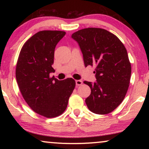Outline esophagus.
I'll list each match as a JSON object with an SVG mask.
<instances>
[{"label": "esophagus", "mask_w": 149, "mask_h": 149, "mask_svg": "<svg viewBox=\"0 0 149 149\" xmlns=\"http://www.w3.org/2000/svg\"><path fill=\"white\" fill-rule=\"evenodd\" d=\"M75 82H76V85H81L83 84V81H81V80H76V81H75Z\"/></svg>", "instance_id": "esophagus-1"}]
</instances>
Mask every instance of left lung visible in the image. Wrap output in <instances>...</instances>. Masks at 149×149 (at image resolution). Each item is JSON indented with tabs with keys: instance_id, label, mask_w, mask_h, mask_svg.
Returning <instances> with one entry per match:
<instances>
[{
	"instance_id": "obj_1",
	"label": "left lung",
	"mask_w": 149,
	"mask_h": 149,
	"mask_svg": "<svg viewBox=\"0 0 149 149\" xmlns=\"http://www.w3.org/2000/svg\"><path fill=\"white\" fill-rule=\"evenodd\" d=\"M72 38L80 47L85 66H95L96 81L83 82L91 89L85 99L87 107L98 115L111 113L123 102L129 87L132 68L125 46L102 28H84Z\"/></svg>"
}]
</instances>
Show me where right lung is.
<instances>
[{
	"label": "right lung",
	"instance_id": "obj_1",
	"mask_svg": "<svg viewBox=\"0 0 149 149\" xmlns=\"http://www.w3.org/2000/svg\"><path fill=\"white\" fill-rule=\"evenodd\" d=\"M66 32L42 30L22 47L15 70L16 80L26 103L32 111L47 118L64 113L74 90L72 78L59 81L49 74L54 70L55 48Z\"/></svg>",
	"mask_w": 149,
	"mask_h": 149
}]
</instances>
